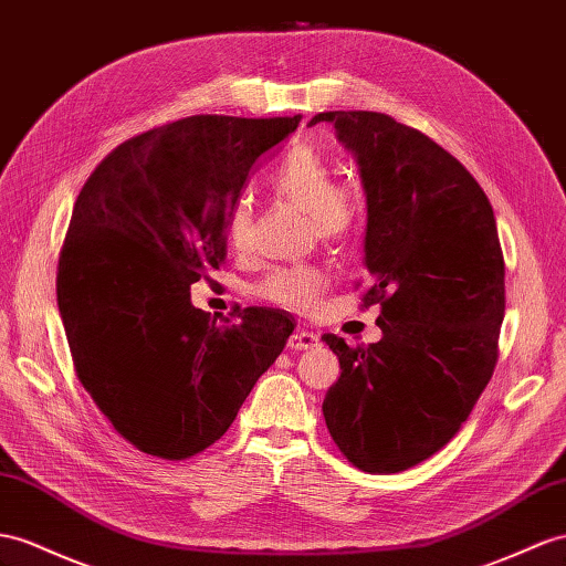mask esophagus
I'll return each instance as SVG.
<instances>
[{
	"instance_id": "1",
	"label": "esophagus",
	"mask_w": 566,
	"mask_h": 566,
	"mask_svg": "<svg viewBox=\"0 0 566 566\" xmlns=\"http://www.w3.org/2000/svg\"><path fill=\"white\" fill-rule=\"evenodd\" d=\"M317 335H313V332H308V329H296L292 337H289V342H286V346L292 352H308V349H313V346H317Z\"/></svg>"
}]
</instances>
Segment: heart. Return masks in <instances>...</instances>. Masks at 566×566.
I'll return each instance as SVG.
<instances>
[{"instance_id": "b5f03b06", "label": "heart", "mask_w": 566, "mask_h": 566, "mask_svg": "<svg viewBox=\"0 0 566 566\" xmlns=\"http://www.w3.org/2000/svg\"><path fill=\"white\" fill-rule=\"evenodd\" d=\"M272 188L280 198L308 212L317 239H323L325 243L339 245L352 241L360 220H364L360 196L352 186L335 184V167L313 145H296L294 150H289L277 171H274ZM251 222V202L239 198L229 208L224 220V234L231 249L243 251L249 245ZM327 284L329 280L325 270L315 265L274 268L260 280L255 294L268 303H274V306L306 313L323 298Z\"/></svg>"}]
</instances>
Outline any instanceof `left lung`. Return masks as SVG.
<instances>
[{"instance_id": "8db88e82", "label": "left lung", "mask_w": 566, "mask_h": 566, "mask_svg": "<svg viewBox=\"0 0 566 566\" xmlns=\"http://www.w3.org/2000/svg\"><path fill=\"white\" fill-rule=\"evenodd\" d=\"M354 150L366 188L360 308L380 306L378 344L323 342L342 375L323 416L356 469L399 473L454 438L500 354L504 255L471 171L426 134L380 112H323ZM360 286V282L356 284Z\"/></svg>"}]
</instances>
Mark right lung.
Listing matches in <instances>:
<instances>
[{"instance_id": "right-lung-1", "label": "right lung", "mask_w": 566, "mask_h": 566, "mask_svg": "<svg viewBox=\"0 0 566 566\" xmlns=\"http://www.w3.org/2000/svg\"><path fill=\"white\" fill-rule=\"evenodd\" d=\"M296 117L196 114L143 132L99 163L76 198L56 268L66 342L85 392L140 452L184 461L234 423L294 323L191 303L227 258L224 220L245 177Z\"/></svg>"}]
</instances>
